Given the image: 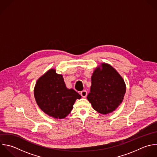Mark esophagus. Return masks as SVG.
I'll list each match as a JSON object with an SVG mask.
<instances>
[{"label":"esophagus","instance_id":"obj_1","mask_svg":"<svg viewBox=\"0 0 157 157\" xmlns=\"http://www.w3.org/2000/svg\"><path fill=\"white\" fill-rule=\"evenodd\" d=\"M81 96L83 97V98H86L87 95V92L86 90H82L81 92Z\"/></svg>","mask_w":157,"mask_h":157}]
</instances>
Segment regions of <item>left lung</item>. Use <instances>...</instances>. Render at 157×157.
I'll return each instance as SVG.
<instances>
[{"mask_svg":"<svg viewBox=\"0 0 157 157\" xmlns=\"http://www.w3.org/2000/svg\"><path fill=\"white\" fill-rule=\"evenodd\" d=\"M91 79L90 92L87 98L92 108L105 115L114 111L126 92L123 78L111 65L101 63L94 71Z\"/></svg>","mask_w":157,"mask_h":157,"instance_id":"left-lung-1","label":"left lung"}]
</instances>
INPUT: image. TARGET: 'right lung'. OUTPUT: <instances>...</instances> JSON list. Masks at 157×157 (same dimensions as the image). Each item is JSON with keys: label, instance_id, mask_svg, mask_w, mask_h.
Masks as SVG:
<instances>
[{"label": "right lung", "instance_id": "1", "mask_svg": "<svg viewBox=\"0 0 157 157\" xmlns=\"http://www.w3.org/2000/svg\"><path fill=\"white\" fill-rule=\"evenodd\" d=\"M34 97L39 108L47 115L63 119L71 111L73 105L81 96L73 89H68L63 76L49 69L36 81Z\"/></svg>", "mask_w": 157, "mask_h": 157}]
</instances>
